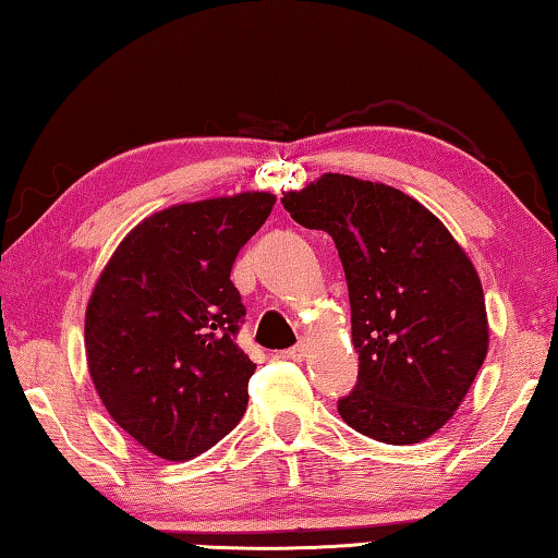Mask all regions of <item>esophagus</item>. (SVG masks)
<instances>
[{"mask_svg":"<svg viewBox=\"0 0 558 558\" xmlns=\"http://www.w3.org/2000/svg\"><path fill=\"white\" fill-rule=\"evenodd\" d=\"M282 355H286L288 360H305L307 357V344L305 342H300V344H295V348H290V350H286L282 352Z\"/></svg>","mask_w":558,"mask_h":558,"instance_id":"1","label":"esophagus"}]
</instances>
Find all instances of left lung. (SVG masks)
<instances>
[{
    "mask_svg": "<svg viewBox=\"0 0 558 558\" xmlns=\"http://www.w3.org/2000/svg\"><path fill=\"white\" fill-rule=\"evenodd\" d=\"M282 206L295 223L330 233L344 268L360 373L340 417L385 445L432 437L489 350L470 255L435 214L385 183L325 173Z\"/></svg>",
    "mask_w": 558,
    "mask_h": 558,
    "instance_id": "left-lung-1",
    "label": "left lung"
}]
</instances>
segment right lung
I'll use <instances>...</instances> for the list:
<instances>
[{"instance_id": "obj_1", "label": "right lung", "mask_w": 558, "mask_h": 558, "mask_svg": "<svg viewBox=\"0 0 558 558\" xmlns=\"http://www.w3.org/2000/svg\"><path fill=\"white\" fill-rule=\"evenodd\" d=\"M272 206L251 191L158 210L96 280L88 373L113 422L156 457H198L243 417L255 365L235 344L245 307L231 268Z\"/></svg>"}]
</instances>
